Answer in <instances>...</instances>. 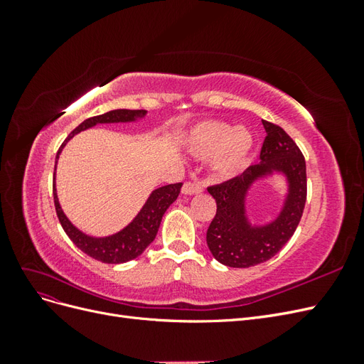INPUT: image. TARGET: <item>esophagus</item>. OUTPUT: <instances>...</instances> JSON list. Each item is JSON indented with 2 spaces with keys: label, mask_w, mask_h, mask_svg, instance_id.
<instances>
[{
  "label": "esophagus",
  "mask_w": 364,
  "mask_h": 364,
  "mask_svg": "<svg viewBox=\"0 0 364 364\" xmlns=\"http://www.w3.org/2000/svg\"><path fill=\"white\" fill-rule=\"evenodd\" d=\"M203 191V185L200 182H196V181H190V182H185L182 186V193L183 194H200Z\"/></svg>",
  "instance_id": "obj_1"
}]
</instances>
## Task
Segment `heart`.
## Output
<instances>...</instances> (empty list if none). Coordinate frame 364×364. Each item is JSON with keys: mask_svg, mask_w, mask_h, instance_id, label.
<instances>
[{"mask_svg": "<svg viewBox=\"0 0 364 364\" xmlns=\"http://www.w3.org/2000/svg\"><path fill=\"white\" fill-rule=\"evenodd\" d=\"M188 147L200 158H213L214 170L223 178L243 173L252 161L255 139L246 127L223 121H202L188 135Z\"/></svg>", "mask_w": 364, "mask_h": 364, "instance_id": "1", "label": "heart"}]
</instances>
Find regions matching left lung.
<instances>
[{"label": "left lung", "mask_w": 364, "mask_h": 364, "mask_svg": "<svg viewBox=\"0 0 364 364\" xmlns=\"http://www.w3.org/2000/svg\"><path fill=\"white\" fill-rule=\"evenodd\" d=\"M266 129L258 164L223 183L208 186L217 213L206 232L213 257L228 267H253L270 259L293 237L306 202L305 158L290 135L278 124L262 119ZM272 171L288 174L291 190L284 209L274 223L250 228L244 215V197L252 181Z\"/></svg>", "instance_id": "obj_1"}]
</instances>
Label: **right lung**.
<instances>
[{
  "label": "right lung",
  "mask_w": 364,
  "mask_h": 364,
  "mask_svg": "<svg viewBox=\"0 0 364 364\" xmlns=\"http://www.w3.org/2000/svg\"><path fill=\"white\" fill-rule=\"evenodd\" d=\"M144 115H146V111H141V109H132V111L130 109H117V111H111L103 115H97V117L85 119L83 123L80 126H77L68 135V138L63 141V144L58 150L56 159L59 158V153L62 151L63 146L67 144V141L73 138L75 134H79L80 130L95 126L97 123H124V121H134L135 118L144 117ZM54 170H56V167H54ZM181 186L182 183L178 182V183L161 186V188L153 191L151 196L149 197V200L146 202L144 208L141 209V213L136 215L134 222L121 230V232L106 238L87 237L82 234L80 230H77L70 223V220L65 217V214L60 209V205L58 202L54 183H53V196H54V206H56V214H58L59 222L73 243L82 252H85L86 255H90L97 261H102L106 264H121L139 257L151 241L155 240L162 215L165 214V211H167V208L178 199V196L181 193Z\"/></svg>",
  "instance_id": "1"
}]
</instances>
